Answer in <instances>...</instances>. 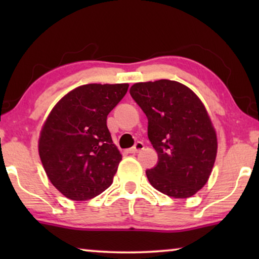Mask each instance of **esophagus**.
<instances>
[{"label":"esophagus","instance_id":"obj_1","mask_svg":"<svg viewBox=\"0 0 259 259\" xmlns=\"http://www.w3.org/2000/svg\"><path fill=\"white\" fill-rule=\"evenodd\" d=\"M144 146H145V145H144L143 141H137V143L134 144V146L130 148L128 152H130V153H138L139 151L144 150Z\"/></svg>","mask_w":259,"mask_h":259}]
</instances>
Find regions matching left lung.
<instances>
[{
    "mask_svg": "<svg viewBox=\"0 0 259 259\" xmlns=\"http://www.w3.org/2000/svg\"><path fill=\"white\" fill-rule=\"evenodd\" d=\"M131 97L148 120L147 136L158 162L146 171L151 185L173 198H189L206 184L217 154V137L203 102L171 80L134 83Z\"/></svg>",
    "mask_w": 259,
    "mask_h": 259,
    "instance_id": "left-lung-1",
    "label": "left lung"
}]
</instances>
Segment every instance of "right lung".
<instances>
[{"label":"right lung","instance_id":"1","mask_svg":"<svg viewBox=\"0 0 259 259\" xmlns=\"http://www.w3.org/2000/svg\"><path fill=\"white\" fill-rule=\"evenodd\" d=\"M127 90L128 83L83 84L65 95L46 120L38 153L49 180L69 199H92L112 185L122 157L107 115Z\"/></svg>","mask_w":259,"mask_h":259}]
</instances>
